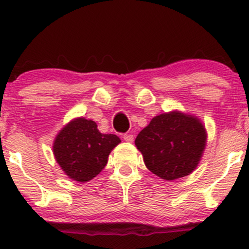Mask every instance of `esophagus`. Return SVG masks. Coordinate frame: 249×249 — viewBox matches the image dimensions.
Returning a JSON list of instances; mask_svg holds the SVG:
<instances>
[{
    "label": "esophagus",
    "mask_w": 249,
    "mask_h": 249,
    "mask_svg": "<svg viewBox=\"0 0 249 249\" xmlns=\"http://www.w3.org/2000/svg\"><path fill=\"white\" fill-rule=\"evenodd\" d=\"M123 139H124V141L125 142H134V136H132V135H130V134H126V135H124V137H123Z\"/></svg>",
    "instance_id": "34e87169"
}]
</instances>
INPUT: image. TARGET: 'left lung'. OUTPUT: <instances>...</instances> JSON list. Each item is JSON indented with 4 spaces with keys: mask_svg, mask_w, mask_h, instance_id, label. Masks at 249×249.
<instances>
[{
    "mask_svg": "<svg viewBox=\"0 0 249 249\" xmlns=\"http://www.w3.org/2000/svg\"><path fill=\"white\" fill-rule=\"evenodd\" d=\"M206 143L207 131L201 120L180 110L154 117L135 140L147 169L165 180L178 179L194 171Z\"/></svg>",
    "mask_w": 249,
    "mask_h": 249,
    "instance_id": "obj_1",
    "label": "left lung"
}]
</instances>
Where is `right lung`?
<instances>
[{
  "mask_svg": "<svg viewBox=\"0 0 249 249\" xmlns=\"http://www.w3.org/2000/svg\"><path fill=\"white\" fill-rule=\"evenodd\" d=\"M120 142L117 135L101 134L94 120L78 117L56 135L53 154L65 175L76 182L85 183L105 169L109 153Z\"/></svg>",
  "mask_w": 249,
  "mask_h": 249,
  "instance_id": "1",
  "label": "right lung"
}]
</instances>
